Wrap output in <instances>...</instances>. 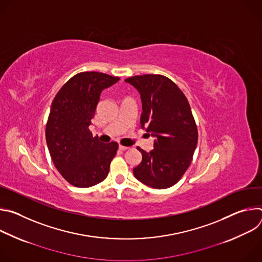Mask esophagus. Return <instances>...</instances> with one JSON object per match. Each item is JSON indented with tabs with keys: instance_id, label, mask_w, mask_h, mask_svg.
Segmentation results:
<instances>
[{
	"instance_id": "1",
	"label": "esophagus",
	"mask_w": 262,
	"mask_h": 262,
	"mask_svg": "<svg viewBox=\"0 0 262 262\" xmlns=\"http://www.w3.org/2000/svg\"><path fill=\"white\" fill-rule=\"evenodd\" d=\"M119 149H121V150H127L128 147L127 146H123V145H119Z\"/></svg>"
}]
</instances>
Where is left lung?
Listing matches in <instances>:
<instances>
[{
	"mask_svg": "<svg viewBox=\"0 0 262 262\" xmlns=\"http://www.w3.org/2000/svg\"><path fill=\"white\" fill-rule=\"evenodd\" d=\"M141 95L142 128L155 137L154 149L142 154L135 177L154 189L174 185L188 170L198 142V129L183 92L162 74H144L125 80Z\"/></svg>",
	"mask_w": 262,
	"mask_h": 262,
	"instance_id": "obj_1",
	"label": "left lung"
}]
</instances>
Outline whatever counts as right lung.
<instances>
[{
    "mask_svg": "<svg viewBox=\"0 0 262 262\" xmlns=\"http://www.w3.org/2000/svg\"><path fill=\"white\" fill-rule=\"evenodd\" d=\"M118 77L84 71L69 79L56 94L46 126V139L52 161L71 185L89 188L108 174L118 143L102 144L89 129L103 89Z\"/></svg>",
    "mask_w": 262,
    "mask_h": 262,
    "instance_id": "add662e5",
    "label": "right lung"
}]
</instances>
